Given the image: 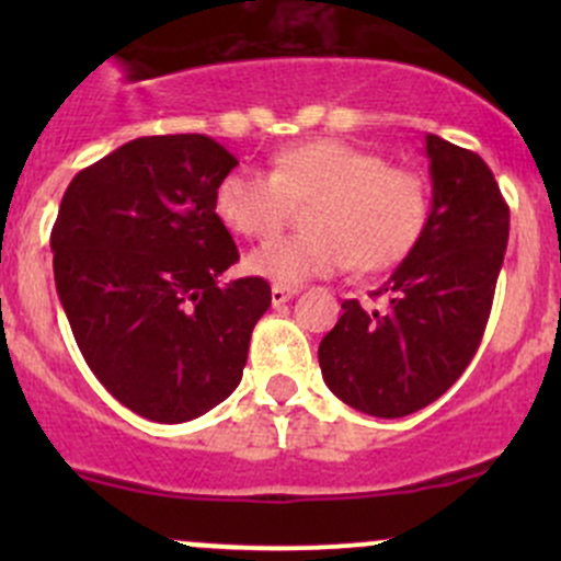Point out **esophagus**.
<instances>
[{
  "mask_svg": "<svg viewBox=\"0 0 561 561\" xmlns=\"http://www.w3.org/2000/svg\"><path fill=\"white\" fill-rule=\"evenodd\" d=\"M296 296H298V287H285V285L271 287V304H274V307H282V304H287Z\"/></svg>",
  "mask_w": 561,
  "mask_h": 561,
  "instance_id": "obj_1",
  "label": "esophagus"
}]
</instances>
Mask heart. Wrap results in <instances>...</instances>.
<instances>
[{
  "mask_svg": "<svg viewBox=\"0 0 561 561\" xmlns=\"http://www.w3.org/2000/svg\"><path fill=\"white\" fill-rule=\"evenodd\" d=\"M293 201H314L309 233L282 236L247 254V271L298 287L342 274L401 263L426 233L432 201L415 171L336 138L304 140L274 157V171L239 168L219 181L214 211L244 239H268L285 225Z\"/></svg>",
  "mask_w": 561,
  "mask_h": 561,
  "instance_id": "1",
  "label": "heart"
}]
</instances>
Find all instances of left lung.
I'll return each mask as SVG.
<instances>
[{
    "label": "left lung",
    "instance_id": "1",
    "mask_svg": "<svg viewBox=\"0 0 561 561\" xmlns=\"http://www.w3.org/2000/svg\"><path fill=\"white\" fill-rule=\"evenodd\" d=\"M432 214L417 247L371 296L344 301L320 342L322 380L355 410L404 417L445 393L472 360L505 260L511 208L474 151L426 135Z\"/></svg>",
    "mask_w": 561,
    "mask_h": 561
}]
</instances>
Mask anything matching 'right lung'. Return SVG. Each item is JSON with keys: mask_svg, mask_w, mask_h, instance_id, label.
I'll list each match as a JSON object with an SVG mask.
<instances>
[{"mask_svg": "<svg viewBox=\"0 0 561 561\" xmlns=\"http://www.w3.org/2000/svg\"><path fill=\"white\" fill-rule=\"evenodd\" d=\"M236 165L206 135H151L61 197L50 249L72 336L107 393L149 421L184 423L228 399L271 307L260 276L219 285L239 249L214 195Z\"/></svg>", "mask_w": 561, "mask_h": 561, "instance_id": "add662e5", "label": "right lung"}]
</instances>
